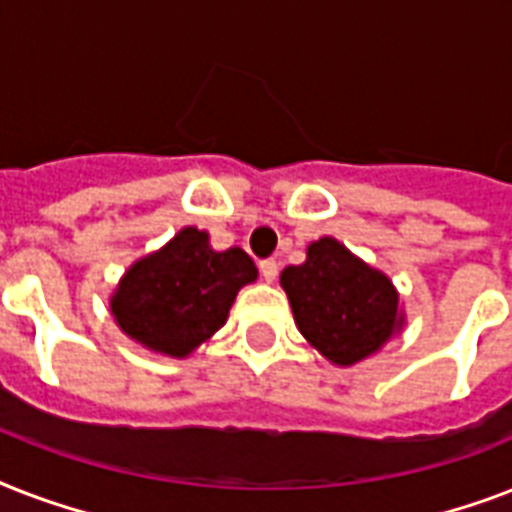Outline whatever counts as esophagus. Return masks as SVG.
Wrapping results in <instances>:
<instances>
[{"instance_id": "esophagus-1", "label": "esophagus", "mask_w": 512, "mask_h": 512, "mask_svg": "<svg viewBox=\"0 0 512 512\" xmlns=\"http://www.w3.org/2000/svg\"><path fill=\"white\" fill-rule=\"evenodd\" d=\"M260 273H263L265 281H276V276H279V263L273 257H268V260L260 263Z\"/></svg>"}]
</instances>
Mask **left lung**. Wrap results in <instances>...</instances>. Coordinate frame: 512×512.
I'll list each match as a JSON object with an SVG mask.
<instances>
[{
    "label": "left lung",
    "mask_w": 512,
    "mask_h": 512,
    "mask_svg": "<svg viewBox=\"0 0 512 512\" xmlns=\"http://www.w3.org/2000/svg\"><path fill=\"white\" fill-rule=\"evenodd\" d=\"M281 287L300 335L337 366L372 356L404 327L393 281L332 236L313 241L303 265L284 268Z\"/></svg>",
    "instance_id": "8db88e82"
}]
</instances>
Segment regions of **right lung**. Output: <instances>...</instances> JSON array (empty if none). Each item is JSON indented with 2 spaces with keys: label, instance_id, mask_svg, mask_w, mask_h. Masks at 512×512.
<instances>
[{
  "label": "right lung",
  "instance_id": "add662e5",
  "mask_svg": "<svg viewBox=\"0 0 512 512\" xmlns=\"http://www.w3.org/2000/svg\"><path fill=\"white\" fill-rule=\"evenodd\" d=\"M255 279L244 249L215 252L207 233L188 225L124 273L111 313L124 335L148 350L185 358L223 327L239 289Z\"/></svg>",
  "mask_w": 512,
  "mask_h": 512
}]
</instances>
